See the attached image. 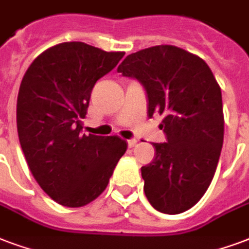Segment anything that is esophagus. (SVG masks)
Listing matches in <instances>:
<instances>
[{
  "label": "esophagus",
  "mask_w": 249,
  "mask_h": 249,
  "mask_svg": "<svg viewBox=\"0 0 249 249\" xmlns=\"http://www.w3.org/2000/svg\"><path fill=\"white\" fill-rule=\"evenodd\" d=\"M136 143H138V140H136V139L127 140V144H128V147H130V148H132V147H135Z\"/></svg>",
  "instance_id": "obj_1"
}]
</instances>
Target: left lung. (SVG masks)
<instances>
[{"label":"left lung","instance_id":"1","mask_svg":"<svg viewBox=\"0 0 249 249\" xmlns=\"http://www.w3.org/2000/svg\"><path fill=\"white\" fill-rule=\"evenodd\" d=\"M144 87L147 114L164 115L165 143L142 167L144 193L164 214H180L206 193L223 145L222 91L199 56L176 46H155L128 55L118 67Z\"/></svg>","mask_w":249,"mask_h":249}]
</instances>
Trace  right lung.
<instances>
[{
  "label": "right lung",
  "mask_w": 249,
  "mask_h": 249,
  "mask_svg": "<svg viewBox=\"0 0 249 249\" xmlns=\"http://www.w3.org/2000/svg\"><path fill=\"white\" fill-rule=\"evenodd\" d=\"M124 52L82 42L48 48L31 63L17 100V128L39 186L67 207L85 206L104 192L127 149L119 136L81 134L93 87Z\"/></svg>",
  "instance_id": "right-lung-1"
}]
</instances>
